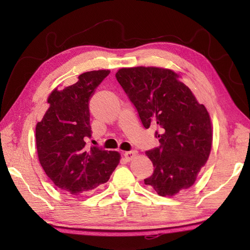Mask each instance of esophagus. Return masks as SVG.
<instances>
[{
	"mask_svg": "<svg viewBox=\"0 0 250 250\" xmlns=\"http://www.w3.org/2000/svg\"><path fill=\"white\" fill-rule=\"evenodd\" d=\"M125 158L128 160V161H130V160H132L135 155H137V151H134V150H131V151H126V152H125Z\"/></svg>",
	"mask_w": 250,
	"mask_h": 250,
	"instance_id": "34e87169",
	"label": "esophagus"
}]
</instances>
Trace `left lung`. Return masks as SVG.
Segmentation results:
<instances>
[{
	"mask_svg": "<svg viewBox=\"0 0 250 250\" xmlns=\"http://www.w3.org/2000/svg\"><path fill=\"white\" fill-rule=\"evenodd\" d=\"M118 83L137 109L146 129L156 126L160 146L146 153L154 167L145 184L161 196H173L194 184L211 147V125L204 104L171 69L121 68Z\"/></svg>",
	"mask_w": 250,
	"mask_h": 250,
	"instance_id": "8db88e82",
	"label": "left lung"
}]
</instances>
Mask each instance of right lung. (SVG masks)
<instances>
[{
    "label": "right lung",
    "mask_w": 250,
    "mask_h": 250,
    "mask_svg": "<svg viewBox=\"0 0 250 250\" xmlns=\"http://www.w3.org/2000/svg\"><path fill=\"white\" fill-rule=\"evenodd\" d=\"M110 70L87 71L78 82L53 90L49 108L36 125V147L42 167L55 186L77 196L110 179L120 161L117 151L86 147L91 137L89 101Z\"/></svg>",
    "instance_id": "add662e5"
}]
</instances>
